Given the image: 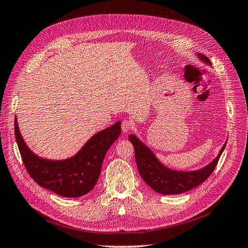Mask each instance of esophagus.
<instances>
[{
    "label": "esophagus",
    "instance_id": "34e87169",
    "mask_svg": "<svg viewBox=\"0 0 248 248\" xmlns=\"http://www.w3.org/2000/svg\"><path fill=\"white\" fill-rule=\"evenodd\" d=\"M121 127H122V131L123 132H128L129 130H131V128L133 127V124H132V122L130 121V120L125 119V120H123V121H122Z\"/></svg>",
    "mask_w": 248,
    "mask_h": 248
}]
</instances>
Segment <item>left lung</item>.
Segmentation results:
<instances>
[{"label":"left lung","instance_id":"1","mask_svg":"<svg viewBox=\"0 0 248 248\" xmlns=\"http://www.w3.org/2000/svg\"><path fill=\"white\" fill-rule=\"evenodd\" d=\"M198 56L202 61L211 64L206 56L201 54H198ZM129 140L134 148L136 162L140 177L152 189L161 194L183 193L206 181L216 168L219 157L227 145L226 142L222 146L218 156L207 167L193 171H179L164 167L156 158L151 150L142 144L136 136L130 134Z\"/></svg>","mask_w":248,"mask_h":248}]
</instances>
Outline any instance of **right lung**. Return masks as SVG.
Wrapping results in <instances>:
<instances>
[{
  "label": "right lung",
  "mask_w": 248,
  "mask_h": 248,
  "mask_svg": "<svg viewBox=\"0 0 248 248\" xmlns=\"http://www.w3.org/2000/svg\"><path fill=\"white\" fill-rule=\"evenodd\" d=\"M14 131L22 162L34 181L59 196L78 198L94 188L104 156L121 133V123L96 133L78 154L65 160H48L34 154L21 137L16 117Z\"/></svg>",
  "instance_id": "1"
}]
</instances>
